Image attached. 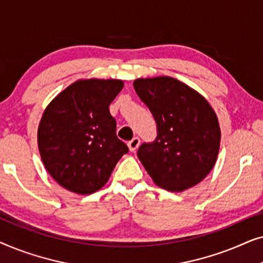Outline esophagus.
I'll return each instance as SVG.
<instances>
[{
  "mask_svg": "<svg viewBox=\"0 0 263 263\" xmlns=\"http://www.w3.org/2000/svg\"><path fill=\"white\" fill-rule=\"evenodd\" d=\"M139 146H140V139L139 138H134L128 142V147H129V149H130V152H135V151L138 149Z\"/></svg>",
  "mask_w": 263,
  "mask_h": 263,
  "instance_id": "1",
  "label": "esophagus"
}]
</instances>
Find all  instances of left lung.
Listing matches in <instances>:
<instances>
[{
	"label": "left lung",
	"instance_id": "1",
	"mask_svg": "<svg viewBox=\"0 0 263 263\" xmlns=\"http://www.w3.org/2000/svg\"><path fill=\"white\" fill-rule=\"evenodd\" d=\"M140 99L157 122V139L138 157L158 186L181 193L206 178L217 161L220 125L203 96L170 77L136 79Z\"/></svg>",
	"mask_w": 263,
	"mask_h": 263
}]
</instances>
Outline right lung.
<instances>
[{
  "label": "right lung",
  "mask_w": 263,
  "mask_h": 263,
  "mask_svg": "<svg viewBox=\"0 0 263 263\" xmlns=\"http://www.w3.org/2000/svg\"><path fill=\"white\" fill-rule=\"evenodd\" d=\"M116 79H80L53 98L38 127V148L64 189L88 195L109 181L128 147L116 136L109 106L123 88Z\"/></svg>",
  "instance_id": "obj_1"
}]
</instances>
